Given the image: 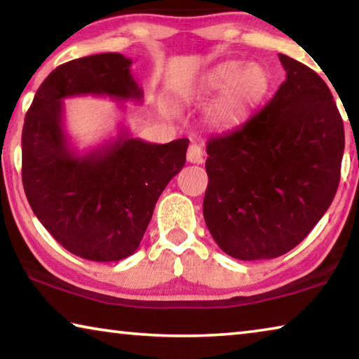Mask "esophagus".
<instances>
[{
  "label": "esophagus",
  "mask_w": 359,
  "mask_h": 359,
  "mask_svg": "<svg viewBox=\"0 0 359 359\" xmlns=\"http://www.w3.org/2000/svg\"><path fill=\"white\" fill-rule=\"evenodd\" d=\"M203 149L196 144H191L187 150V161L194 163V165H201L203 163Z\"/></svg>",
  "instance_id": "esophagus-1"
}]
</instances>
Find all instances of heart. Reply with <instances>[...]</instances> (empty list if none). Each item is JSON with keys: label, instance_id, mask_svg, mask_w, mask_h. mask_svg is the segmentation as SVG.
<instances>
[{"label": "heart", "instance_id": "b5f03b06", "mask_svg": "<svg viewBox=\"0 0 359 359\" xmlns=\"http://www.w3.org/2000/svg\"><path fill=\"white\" fill-rule=\"evenodd\" d=\"M271 85L269 72L259 63L242 65L236 60L218 63L199 79L198 95L222 93L205 109L204 120L214 131H233L244 125Z\"/></svg>", "mask_w": 359, "mask_h": 359}]
</instances>
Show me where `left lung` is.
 I'll return each instance as SVG.
<instances>
[{
    "label": "left lung",
    "instance_id": "1",
    "mask_svg": "<svg viewBox=\"0 0 359 359\" xmlns=\"http://www.w3.org/2000/svg\"><path fill=\"white\" fill-rule=\"evenodd\" d=\"M287 79L244 125L208 144L203 214L236 259H271L311 233L336 196L344 123L317 72L280 53Z\"/></svg>",
    "mask_w": 359,
    "mask_h": 359
}]
</instances>
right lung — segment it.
<instances>
[{"label": "right lung", "mask_w": 359, "mask_h": 359, "mask_svg": "<svg viewBox=\"0 0 359 359\" xmlns=\"http://www.w3.org/2000/svg\"><path fill=\"white\" fill-rule=\"evenodd\" d=\"M131 63L111 52L58 66L36 92L22 131V180L34 215L60 245L90 261H120L137 250L190 142H145L120 126L117 137L98 147H72L63 100L90 95L141 102Z\"/></svg>", "instance_id": "add662e5"}]
</instances>
